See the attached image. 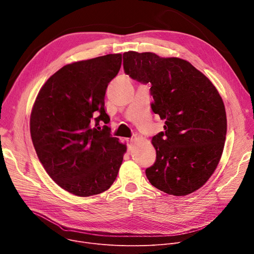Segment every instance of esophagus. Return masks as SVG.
I'll return each instance as SVG.
<instances>
[{"label": "esophagus", "mask_w": 254, "mask_h": 254, "mask_svg": "<svg viewBox=\"0 0 254 254\" xmlns=\"http://www.w3.org/2000/svg\"><path fill=\"white\" fill-rule=\"evenodd\" d=\"M134 143H135V140H134V139L127 140V150H128V151H131L132 146H134Z\"/></svg>", "instance_id": "1"}]
</instances>
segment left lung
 Masks as SVG:
<instances>
[{
    "label": "left lung",
    "instance_id": "8db88e82",
    "mask_svg": "<svg viewBox=\"0 0 254 254\" xmlns=\"http://www.w3.org/2000/svg\"><path fill=\"white\" fill-rule=\"evenodd\" d=\"M125 72L151 84V109L165 120L152 138L156 161L146 169L149 182L168 194L188 195L218 166L226 135L223 101L210 80L188 61L153 52L124 53Z\"/></svg>",
    "mask_w": 254,
    "mask_h": 254
}]
</instances>
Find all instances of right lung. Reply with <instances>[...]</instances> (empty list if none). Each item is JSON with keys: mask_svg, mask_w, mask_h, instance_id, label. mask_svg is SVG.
Returning a JSON list of instances; mask_svg holds the SVG:
<instances>
[{"mask_svg": "<svg viewBox=\"0 0 254 254\" xmlns=\"http://www.w3.org/2000/svg\"><path fill=\"white\" fill-rule=\"evenodd\" d=\"M122 66V55L64 65L48 78L34 103L30 130L40 163L59 186L77 196L109 190L127 145L110 135L105 93Z\"/></svg>", "mask_w": 254, "mask_h": 254, "instance_id": "right-lung-1", "label": "right lung"}]
</instances>
